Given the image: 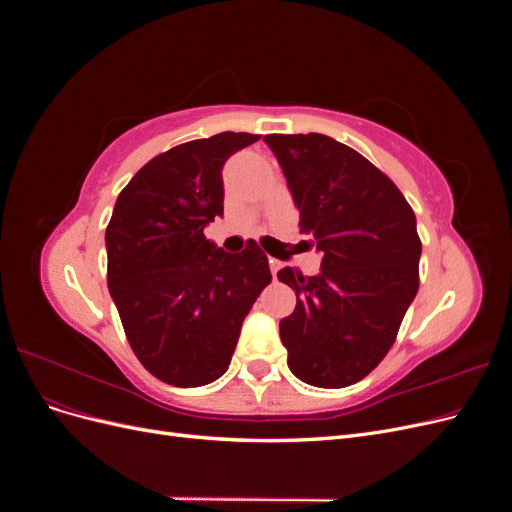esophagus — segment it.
<instances>
[{
    "label": "esophagus",
    "instance_id": "34e87169",
    "mask_svg": "<svg viewBox=\"0 0 512 512\" xmlns=\"http://www.w3.org/2000/svg\"><path fill=\"white\" fill-rule=\"evenodd\" d=\"M269 267H271V273H273V280H275V275H277V271L282 269V262L280 260H275V258H269Z\"/></svg>",
    "mask_w": 512,
    "mask_h": 512
}]
</instances>
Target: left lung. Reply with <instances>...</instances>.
Wrapping results in <instances>:
<instances>
[{
    "instance_id": "1",
    "label": "left lung",
    "mask_w": 512,
    "mask_h": 512,
    "mask_svg": "<svg viewBox=\"0 0 512 512\" xmlns=\"http://www.w3.org/2000/svg\"><path fill=\"white\" fill-rule=\"evenodd\" d=\"M299 226L322 254L320 273L284 267L297 294L280 322L288 367L320 389H344L376 369L418 292L421 239L397 185L359 151L324 134H267Z\"/></svg>"
}]
</instances>
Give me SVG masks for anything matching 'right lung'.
Returning <instances> with one entry per match:
<instances>
[{"mask_svg": "<svg viewBox=\"0 0 512 512\" xmlns=\"http://www.w3.org/2000/svg\"><path fill=\"white\" fill-rule=\"evenodd\" d=\"M258 138L222 132L160 153L121 190L106 226V282L123 331L136 359L166 384L218 380L271 284L256 241L226 254L203 232L224 213V162Z\"/></svg>", "mask_w": 512, "mask_h": 512, "instance_id": "1", "label": "right lung"}]
</instances>
